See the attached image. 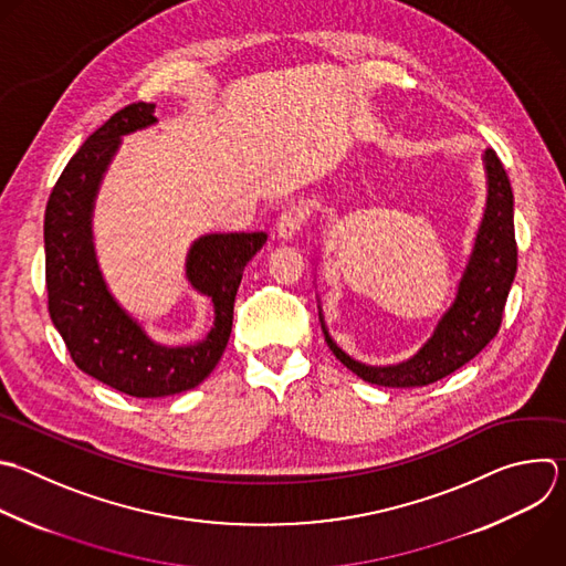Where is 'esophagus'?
<instances>
[{
	"label": "esophagus",
	"instance_id": "1",
	"mask_svg": "<svg viewBox=\"0 0 566 566\" xmlns=\"http://www.w3.org/2000/svg\"><path fill=\"white\" fill-rule=\"evenodd\" d=\"M302 224H304L302 211L297 207H286L275 222V233L282 240H295L302 231Z\"/></svg>",
	"mask_w": 566,
	"mask_h": 566
}]
</instances>
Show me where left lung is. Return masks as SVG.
I'll use <instances>...</instances> for the list:
<instances>
[{"instance_id":"left-lung-1","label":"left lung","mask_w":566,"mask_h":566,"mask_svg":"<svg viewBox=\"0 0 566 566\" xmlns=\"http://www.w3.org/2000/svg\"><path fill=\"white\" fill-rule=\"evenodd\" d=\"M482 159L489 184L486 209L469 264L458 284L453 304L440 317L433 335L413 357L391 366H370L353 359L331 339L322 308L317 306L328 348L364 382L394 389L433 385L471 361L497 335L504 304L517 271L513 191L495 150L486 148Z\"/></svg>"}]
</instances>
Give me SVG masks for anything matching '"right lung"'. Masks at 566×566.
<instances>
[{"label":"right lung","instance_id":"1","mask_svg":"<svg viewBox=\"0 0 566 566\" xmlns=\"http://www.w3.org/2000/svg\"><path fill=\"white\" fill-rule=\"evenodd\" d=\"M155 104L117 111L71 157L44 216L49 313L73 361L91 378L133 398H164L205 382L233 328V304L244 266L266 244V233H211L186 255V277L211 297L209 335L188 346H164L146 335L111 295L93 244V209L102 177L122 135L155 124Z\"/></svg>","mask_w":566,"mask_h":566}]
</instances>
